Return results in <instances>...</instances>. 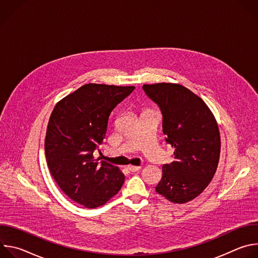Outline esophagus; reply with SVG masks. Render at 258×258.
<instances>
[{
  "label": "esophagus",
  "instance_id": "obj_1",
  "mask_svg": "<svg viewBox=\"0 0 258 258\" xmlns=\"http://www.w3.org/2000/svg\"><path fill=\"white\" fill-rule=\"evenodd\" d=\"M127 169L131 171V172H136L138 170L141 169V166H135V165H128L127 166Z\"/></svg>",
  "mask_w": 258,
  "mask_h": 258
}]
</instances>
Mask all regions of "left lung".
Returning a JSON list of instances; mask_svg holds the SVG:
<instances>
[{"label":"left lung","instance_id":"obj_1","mask_svg":"<svg viewBox=\"0 0 258 258\" xmlns=\"http://www.w3.org/2000/svg\"><path fill=\"white\" fill-rule=\"evenodd\" d=\"M143 90L162 113L165 141L174 148V160L162 165L156 192L173 203H186L211 181L219 160L217 123L201 98L175 84L144 85Z\"/></svg>","mask_w":258,"mask_h":258}]
</instances>
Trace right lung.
Wrapping results in <instances>:
<instances>
[{
    "mask_svg": "<svg viewBox=\"0 0 258 258\" xmlns=\"http://www.w3.org/2000/svg\"><path fill=\"white\" fill-rule=\"evenodd\" d=\"M135 87L88 84L63 98L50 116L45 152L61 190L87 208L104 205L124 182L117 166L95 159L112 110Z\"/></svg>",
    "mask_w": 258,
    "mask_h": 258,
    "instance_id": "add662e5",
    "label": "right lung"
}]
</instances>
